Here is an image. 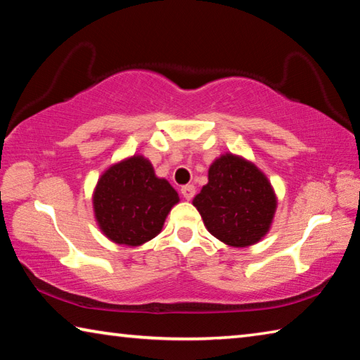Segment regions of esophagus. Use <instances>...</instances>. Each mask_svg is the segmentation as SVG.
I'll list each match as a JSON object with an SVG mask.
<instances>
[{
  "label": "esophagus",
  "instance_id": "obj_1",
  "mask_svg": "<svg viewBox=\"0 0 360 360\" xmlns=\"http://www.w3.org/2000/svg\"><path fill=\"white\" fill-rule=\"evenodd\" d=\"M181 193H182V197H184L186 200H192L193 195H195V187L192 184L182 186L181 187Z\"/></svg>",
  "mask_w": 360,
  "mask_h": 360
}]
</instances>
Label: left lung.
Segmentation results:
<instances>
[{"mask_svg":"<svg viewBox=\"0 0 360 360\" xmlns=\"http://www.w3.org/2000/svg\"><path fill=\"white\" fill-rule=\"evenodd\" d=\"M206 230L231 248H248L270 231L278 197L265 173L243 155L225 152L210 165L208 184L195 195Z\"/></svg>","mask_w":360,"mask_h":360,"instance_id":"1","label":"left lung"}]
</instances>
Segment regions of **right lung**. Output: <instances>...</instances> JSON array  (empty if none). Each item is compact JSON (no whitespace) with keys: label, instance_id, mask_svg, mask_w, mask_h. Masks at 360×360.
<instances>
[{"label":"right lung","instance_id":"1","mask_svg":"<svg viewBox=\"0 0 360 360\" xmlns=\"http://www.w3.org/2000/svg\"><path fill=\"white\" fill-rule=\"evenodd\" d=\"M179 195L141 154L122 158L101 173L92 193L101 233L115 245L138 248L160 233Z\"/></svg>","mask_w":360,"mask_h":360}]
</instances>
